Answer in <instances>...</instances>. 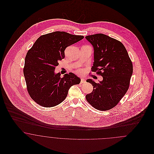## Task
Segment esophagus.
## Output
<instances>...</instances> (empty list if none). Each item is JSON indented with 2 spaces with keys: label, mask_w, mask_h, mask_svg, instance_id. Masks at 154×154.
<instances>
[{
  "label": "esophagus",
  "mask_w": 154,
  "mask_h": 154,
  "mask_svg": "<svg viewBox=\"0 0 154 154\" xmlns=\"http://www.w3.org/2000/svg\"><path fill=\"white\" fill-rule=\"evenodd\" d=\"M85 80L84 79H81V84H83V83H85Z\"/></svg>",
  "instance_id": "obj_1"
}]
</instances>
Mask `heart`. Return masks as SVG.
I'll use <instances>...</instances> for the list:
<instances>
[{"instance_id": "heart-1", "label": "heart", "mask_w": 154, "mask_h": 154, "mask_svg": "<svg viewBox=\"0 0 154 154\" xmlns=\"http://www.w3.org/2000/svg\"><path fill=\"white\" fill-rule=\"evenodd\" d=\"M79 72H81V71H79Z\"/></svg>"}]
</instances>
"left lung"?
I'll use <instances>...</instances> for the list:
<instances>
[{"label":"left lung","mask_w":154,"mask_h":154,"mask_svg":"<svg viewBox=\"0 0 154 154\" xmlns=\"http://www.w3.org/2000/svg\"><path fill=\"white\" fill-rule=\"evenodd\" d=\"M94 47L92 72L101 75L103 80L96 83L92 79L93 91L86 95L92 107L100 111L115 107L126 93L133 73L132 61L123 44L102 33L85 37Z\"/></svg>","instance_id":"8db88e82"}]
</instances>
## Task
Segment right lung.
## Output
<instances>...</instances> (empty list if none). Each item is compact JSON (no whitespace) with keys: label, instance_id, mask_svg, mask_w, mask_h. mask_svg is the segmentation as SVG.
I'll return each mask as SVG.
<instances>
[{"label":"right lung","instance_id":"add662e5","mask_svg":"<svg viewBox=\"0 0 154 154\" xmlns=\"http://www.w3.org/2000/svg\"><path fill=\"white\" fill-rule=\"evenodd\" d=\"M84 37L65 32L56 31L37 39L25 59L23 74L28 92L38 104L51 107L62 102L70 88L80 83L81 79L73 73H55L59 60L65 58L66 47Z\"/></svg>","mask_w":154,"mask_h":154}]
</instances>
